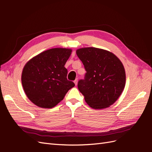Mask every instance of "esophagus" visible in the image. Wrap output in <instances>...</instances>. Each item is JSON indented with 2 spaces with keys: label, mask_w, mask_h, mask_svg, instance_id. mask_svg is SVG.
Returning a JSON list of instances; mask_svg holds the SVG:
<instances>
[{
  "label": "esophagus",
  "mask_w": 152,
  "mask_h": 152,
  "mask_svg": "<svg viewBox=\"0 0 152 152\" xmlns=\"http://www.w3.org/2000/svg\"><path fill=\"white\" fill-rule=\"evenodd\" d=\"M77 82H78V79H76L74 80V83H75V86L77 85Z\"/></svg>",
  "instance_id": "34e87169"
}]
</instances>
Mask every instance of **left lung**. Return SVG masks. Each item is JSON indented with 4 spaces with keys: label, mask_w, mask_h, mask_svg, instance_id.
I'll list each match as a JSON object with an SVG mask.
<instances>
[{
    "label": "left lung",
    "mask_w": 152,
    "mask_h": 152,
    "mask_svg": "<svg viewBox=\"0 0 152 152\" xmlns=\"http://www.w3.org/2000/svg\"><path fill=\"white\" fill-rule=\"evenodd\" d=\"M84 66V79L78 82V89L91 108L103 109L113 104L126 84V73L122 62L115 55L96 48L77 50Z\"/></svg>",
    "instance_id": "1"
}]
</instances>
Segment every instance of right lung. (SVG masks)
<instances>
[{
    "label": "right lung",
    "mask_w": 152,
    "mask_h": 152,
    "mask_svg": "<svg viewBox=\"0 0 152 152\" xmlns=\"http://www.w3.org/2000/svg\"><path fill=\"white\" fill-rule=\"evenodd\" d=\"M71 49L53 48L31 59L24 66L21 82L27 97L39 107L51 108L63 99L75 84L64 66Z\"/></svg>",
    "instance_id": "obj_1"
}]
</instances>
